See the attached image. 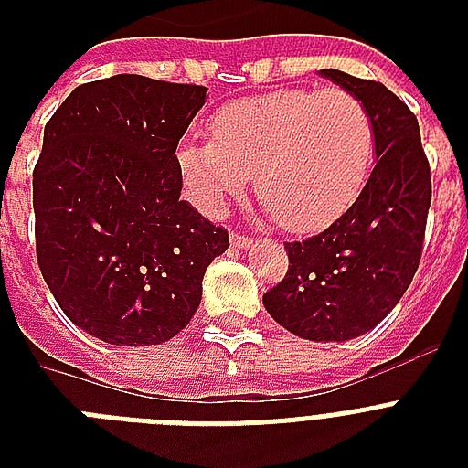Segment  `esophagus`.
Returning a JSON list of instances; mask_svg holds the SVG:
<instances>
[{
	"label": "esophagus",
	"instance_id": "1",
	"mask_svg": "<svg viewBox=\"0 0 468 468\" xmlns=\"http://www.w3.org/2000/svg\"><path fill=\"white\" fill-rule=\"evenodd\" d=\"M230 242H233V248H250V245H252V238H248L245 233H238V230H233V233H230Z\"/></svg>",
	"mask_w": 468,
	"mask_h": 468
}]
</instances>
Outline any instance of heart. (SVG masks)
<instances>
[{
  "label": "heart",
  "instance_id": "1",
  "mask_svg": "<svg viewBox=\"0 0 468 468\" xmlns=\"http://www.w3.org/2000/svg\"><path fill=\"white\" fill-rule=\"evenodd\" d=\"M377 126L355 91L279 90L220 106L211 138H186L176 165L206 211L255 175L257 201L279 226L311 233L359 197L374 165Z\"/></svg>",
  "mask_w": 468,
  "mask_h": 468
}]
</instances>
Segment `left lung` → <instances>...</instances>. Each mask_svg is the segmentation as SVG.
<instances>
[{
    "mask_svg": "<svg viewBox=\"0 0 468 468\" xmlns=\"http://www.w3.org/2000/svg\"><path fill=\"white\" fill-rule=\"evenodd\" d=\"M369 106L377 165L356 201L323 233L286 242L289 270L264 308L303 340L345 342L378 325L413 282L422 255L432 176L415 113L391 90L323 69Z\"/></svg>",
    "mask_w": 468,
    "mask_h": 468,
    "instance_id": "left-lung-1",
    "label": "left lung"
}]
</instances>
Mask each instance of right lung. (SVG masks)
<instances>
[{
  "instance_id": "add662e5",
  "label": "right lung",
  "mask_w": 468,
  "mask_h": 468,
  "mask_svg": "<svg viewBox=\"0 0 468 468\" xmlns=\"http://www.w3.org/2000/svg\"><path fill=\"white\" fill-rule=\"evenodd\" d=\"M206 87L113 75L50 116L33 169L36 255L58 306L109 345L182 333L213 257L230 245L179 198L176 145Z\"/></svg>"
}]
</instances>
